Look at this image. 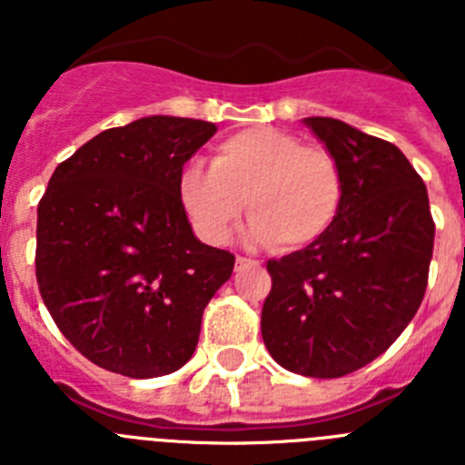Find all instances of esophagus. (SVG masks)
I'll return each instance as SVG.
<instances>
[{
	"mask_svg": "<svg viewBox=\"0 0 465 465\" xmlns=\"http://www.w3.org/2000/svg\"><path fill=\"white\" fill-rule=\"evenodd\" d=\"M235 262H237V268H244V265H252V258H246V256H237L235 258Z\"/></svg>",
	"mask_w": 465,
	"mask_h": 465,
	"instance_id": "esophagus-1",
	"label": "esophagus"
}]
</instances>
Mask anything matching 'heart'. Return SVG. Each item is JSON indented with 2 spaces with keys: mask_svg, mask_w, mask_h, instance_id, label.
<instances>
[{
  "mask_svg": "<svg viewBox=\"0 0 465 465\" xmlns=\"http://www.w3.org/2000/svg\"><path fill=\"white\" fill-rule=\"evenodd\" d=\"M176 193L195 235L207 244L228 240L246 204L249 237L293 252L322 240L335 223L344 174L335 153L322 143L258 125L221 139L212 167H183Z\"/></svg>",
  "mask_w": 465,
  "mask_h": 465,
  "instance_id": "1",
  "label": "heart"
}]
</instances>
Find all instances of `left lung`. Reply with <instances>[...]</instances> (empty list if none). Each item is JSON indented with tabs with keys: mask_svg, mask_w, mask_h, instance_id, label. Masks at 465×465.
I'll use <instances>...</instances> for the list:
<instances>
[{
	"mask_svg": "<svg viewBox=\"0 0 465 465\" xmlns=\"http://www.w3.org/2000/svg\"><path fill=\"white\" fill-rule=\"evenodd\" d=\"M305 123L342 165V207L322 240L268 261L261 332L282 368L332 380L384 354L412 322L435 223L424 182L398 146L335 118Z\"/></svg>",
	"mask_w": 465,
	"mask_h": 465,
	"instance_id": "left-lung-1",
	"label": "left lung"
}]
</instances>
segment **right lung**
<instances>
[{"mask_svg":"<svg viewBox=\"0 0 465 465\" xmlns=\"http://www.w3.org/2000/svg\"><path fill=\"white\" fill-rule=\"evenodd\" d=\"M216 133L149 116L104 130L55 167L36 209V283L74 349L149 380L188 363L235 256L193 235L176 182Z\"/></svg>","mask_w":465,"mask_h":465,"instance_id":"add662e5","label":"right lung"}]
</instances>
